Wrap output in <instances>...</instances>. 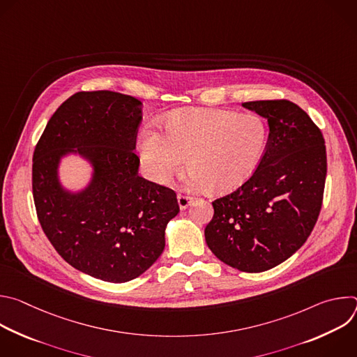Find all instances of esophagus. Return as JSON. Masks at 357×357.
<instances>
[{
    "label": "esophagus",
    "mask_w": 357,
    "mask_h": 357,
    "mask_svg": "<svg viewBox=\"0 0 357 357\" xmlns=\"http://www.w3.org/2000/svg\"><path fill=\"white\" fill-rule=\"evenodd\" d=\"M178 206L181 211L186 209L189 206V203L192 202V197L190 196H185V195H178Z\"/></svg>",
    "instance_id": "34e87169"
}]
</instances>
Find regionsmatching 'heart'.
<instances>
[{
  "instance_id": "obj_1",
  "label": "heart",
  "mask_w": 357,
  "mask_h": 357,
  "mask_svg": "<svg viewBox=\"0 0 357 357\" xmlns=\"http://www.w3.org/2000/svg\"><path fill=\"white\" fill-rule=\"evenodd\" d=\"M267 139V124L257 114L182 109L168 116L164 137L142 132L138 151L148 176L157 183H168L188 158L193 186L229 192L257 168Z\"/></svg>"
}]
</instances>
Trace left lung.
Instances as JSON below:
<instances>
[{"label":"left lung","mask_w":357,"mask_h":357,"mask_svg":"<svg viewBox=\"0 0 357 357\" xmlns=\"http://www.w3.org/2000/svg\"><path fill=\"white\" fill-rule=\"evenodd\" d=\"M241 106L267 119L268 141L252 175L212 202L215 215L205 238L225 264L261 273L289 259L314 230L324 199L326 148L321 130L292 101Z\"/></svg>","instance_id":"8db88e82"}]
</instances>
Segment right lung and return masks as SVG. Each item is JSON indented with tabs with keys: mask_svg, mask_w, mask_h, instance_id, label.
<instances>
[{
	"mask_svg": "<svg viewBox=\"0 0 357 357\" xmlns=\"http://www.w3.org/2000/svg\"><path fill=\"white\" fill-rule=\"evenodd\" d=\"M142 103L98 90L70 96L47 121L32 160V192L43 233L76 270L107 282H127L154 264L176 193L138 175L134 154ZM77 153L93 175L79 192L59 181L60 160Z\"/></svg>",
	"mask_w": 357,
	"mask_h": 357,
	"instance_id": "add662e5",
	"label": "right lung"
}]
</instances>
